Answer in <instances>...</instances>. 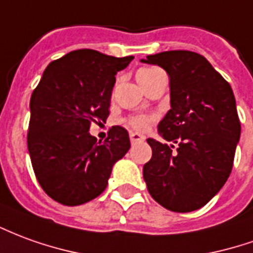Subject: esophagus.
Returning <instances> with one entry per match:
<instances>
[{"label":"esophagus","instance_id":"1","mask_svg":"<svg viewBox=\"0 0 253 253\" xmlns=\"http://www.w3.org/2000/svg\"><path fill=\"white\" fill-rule=\"evenodd\" d=\"M144 139V135H141L138 132H130V141H131L132 144H134V142H142Z\"/></svg>","mask_w":253,"mask_h":253}]
</instances>
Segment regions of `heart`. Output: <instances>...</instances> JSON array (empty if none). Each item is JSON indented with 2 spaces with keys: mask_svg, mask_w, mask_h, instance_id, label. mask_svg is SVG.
Here are the masks:
<instances>
[{
  "mask_svg": "<svg viewBox=\"0 0 253 253\" xmlns=\"http://www.w3.org/2000/svg\"><path fill=\"white\" fill-rule=\"evenodd\" d=\"M157 71L159 70H156V68H141L137 72V81H138V84L145 89L148 86V84L153 79V77L156 75ZM151 122L152 118H148V116H131V118L127 119L126 123L127 126L131 127L132 130H135V131H145L149 127Z\"/></svg>",
  "mask_w": 253,
  "mask_h": 253,
  "instance_id": "obj_1",
  "label": "heart"
}]
</instances>
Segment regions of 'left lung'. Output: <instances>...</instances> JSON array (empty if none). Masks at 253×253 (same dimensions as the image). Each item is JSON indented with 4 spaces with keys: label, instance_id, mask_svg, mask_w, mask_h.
Masks as SVG:
<instances>
[{
    "label": "left lung",
    "instance_id": "obj_1",
    "mask_svg": "<svg viewBox=\"0 0 253 253\" xmlns=\"http://www.w3.org/2000/svg\"><path fill=\"white\" fill-rule=\"evenodd\" d=\"M142 63L162 67L169 77L171 109L159 123L162 144L148 138L152 159L144 179L155 200L174 212L204 207L225 185L241 134L230 84L199 53L169 50Z\"/></svg>",
    "mask_w": 253,
    "mask_h": 253
}]
</instances>
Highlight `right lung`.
I'll return each mask as SVG.
<instances>
[{"mask_svg":"<svg viewBox=\"0 0 253 253\" xmlns=\"http://www.w3.org/2000/svg\"><path fill=\"white\" fill-rule=\"evenodd\" d=\"M132 59L74 50L47 65L33 91L28 153L41 188L60 204L81 206L100 196L130 149L126 128L114 126L102 142L89 128L107 121L115 75Z\"/></svg>","mask_w":253,"mask_h":253,"instance_id":"right-lung-1","label":"right lung"}]
</instances>
